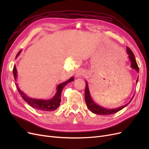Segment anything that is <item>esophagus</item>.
Segmentation results:
<instances>
[{"mask_svg": "<svg viewBox=\"0 0 149 149\" xmlns=\"http://www.w3.org/2000/svg\"><path fill=\"white\" fill-rule=\"evenodd\" d=\"M83 73H82V71H78L76 72V74H75V76H76V77H80L81 76H82Z\"/></svg>", "mask_w": 149, "mask_h": 149, "instance_id": "obj_1", "label": "esophagus"}]
</instances>
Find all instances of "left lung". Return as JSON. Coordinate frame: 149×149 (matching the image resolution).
<instances>
[{"label": "left lung", "instance_id": "left-lung-1", "mask_svg": "<svg viewBox=\"0 0 149 149\" xmlns=\"http://www.w3.org/2000/svg\"><path fill=\"white\" fill-rule=\"evenodd\" d=\"M126 51H127V53L129 55H128L129 59L130 61V62H131V65H130V66H131L132 69L136 70V71L137 72V73H139V69L138 65L137 64L136 58H135L134 53L131 51V49H130L129 47L126 48ZM138 79H139V76L137 78V79L136 80V83H137V82H138ZM85 82H86V88H85V93H84L85 101H86V105H87V107L88 109L94 114H99V115H109V114H112L116 113V112H118V111L122 110L123 108L127 106L130 102V101H132V100L134 96H133L132 100H130L127 104H125L124 106H120L118 108H116V109H107V108L102 107L99 104H96L93 100L91 94H90V93H89L88 83L86 81Z\"/></svg>", "mask_w": 149, "mask_h": 149}]
</instances>
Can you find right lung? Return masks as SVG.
<instances>
[{
  "label": "right lung",
  "instance_id": "right-lung-1",
  "mask_svg": "<svg viewBox=\"0 0 149 149\" xmlns=\"http://www.w3.org/2000/svg\"><path fill=\"white\" fill-rule=\"evenodd\" d=\"M21 52H22V49L17 53L15 58H17L18 56L20 55ZM13 76H14V79L17 81V71L15 65H14V66H13ZM73 81H74V78L71 77L68 80H67L66 81L58 84L56 88V94L52 99H50V100H38V99L26 96L23 91H21L20 88L19 87V86H18L17 83H15V84H16L18 91H19L22 97L23 98V100L26 103H28L30 106L40 111H55L60 105L61 91L63 89L65 88V86L66 84H68L70 82Z\"/></svg>",
  "mask_w": 149,
  "mask_h": 149
}]
</instances>
